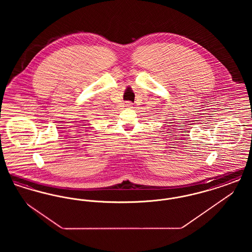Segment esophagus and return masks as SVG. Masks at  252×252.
I'll return each instance as SVG.
<instances>
[{
  "instance_id": "1",
  "label": "esophagus",
  "mask_w": 252,
  "mask_h": 252,
  "mask_svg": "<svg viewBox=\"0 0 252 252\" xmlns=\"http://www.w3.org/2000/svg\"><path fill=\"white\" fill-rule=\"evenodd\" d=\"M126 106L127 108H132L131 102H126Z\"/></svg>"
}]
</instances>
